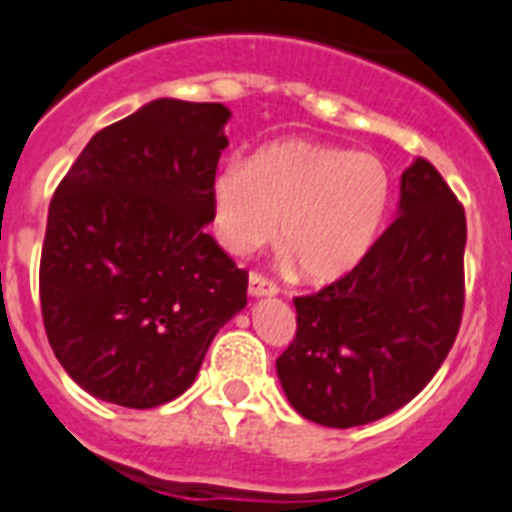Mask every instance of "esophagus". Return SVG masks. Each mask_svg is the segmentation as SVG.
<instances>
[{
    "mask_svg": "<svg viewBox=\"0 0 512 512\" xmlns=\"http://www.w3.org/2000/svg\"><path fill=\"white\" fill-rule=\"evenodd\" d=\"M247 291H249V296H255V299H260V296H276L278 294V286L273 281H268V278H265V276H260V273H249Z\"/></svg>",
    "mask_w": 512,
    "mask_h": 512,
    "instance_id": "1",
    "label": "esophagus"
}]
</instances>
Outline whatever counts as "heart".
I'll use <instances>...</instances> for the list:
<instances>
[{
    "mask_svg": "<svg viewBox=\"0 0 512 512\" xmlns=\"http://www.w3.org/2000/svg\"><path fill=\"white\" fill-rule=\"evenodd\" d=\"M388 200L380 158L309 140L265 145L247 163H226L210 184L213 231L223 247L247 255L278 226L281 252L315 283L338 281L362 263Z\"/></svg>",
    "mask_w": 512,
    "mask_h": 512,
    "instance_id": "b5f03b06",
    "label": "heart"
}]
</instances>
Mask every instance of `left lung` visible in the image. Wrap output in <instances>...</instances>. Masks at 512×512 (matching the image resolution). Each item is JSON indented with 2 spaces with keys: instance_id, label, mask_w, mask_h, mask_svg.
Wrapping results in <instances>:
<instances>
[{
  "instance_id": "obj_1",
  "label": "left lung",
  "mask_w": 512,
  "mask_h": 512,
  "mask_svg": "<svg viewBox=\"0 0 512 512\" xmlns=\"http://www.w3.org/2000/svg\"><path fill=\"white\" fill-rule=\"evenodd\" d=\"M463 249V205L416 158L401 174L395 221L362 263L294 299L296 338L276 369L296 414L349 429L422 393L461 328Z\"/></svg>"
}]
</instances>
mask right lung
<instances>
[{
    "label": "right lung",
    "mask_w": 512,
    "mask_h": 512,
    "mask_svg": "<svg viewBox=\"0 0 512 512\" xmlns=\"http://www.w3.org/2000/svg\"><path fill=\"white\" fill-rule=\"evenodd\" d=\"M229 119L223 103L156 98L90 137L51 197L46 336L93 398L174 401L247 307V273L205 234Z\"/></svg>",
    "instance_id": "add662e5"
}]
</instances>
